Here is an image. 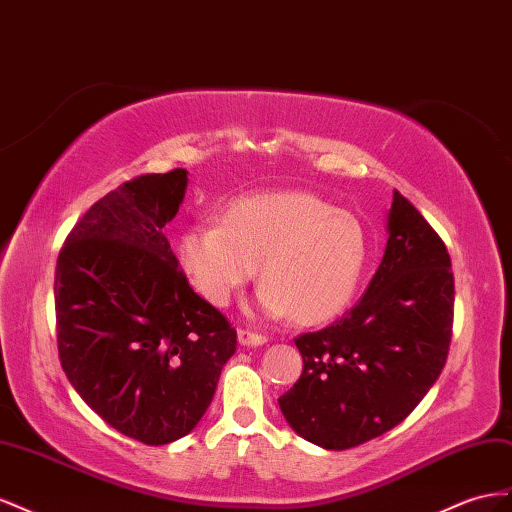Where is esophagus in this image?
I'll return each mask as SVG.
<instances>
[{
    "instance_id": "1",
    "label": "esophagus",
    "mask_w": 512,
    "mask_h": 512,
    "mask_svg": "<svg viewBox=\"0 0 512 512\" xmlns=\"http://www.w3.org/2000/svg\"><path fill=\"white\" fill-rule=\"evenodd\" d=\"M238 343L246 345V347H259V345H266L268 339L264 337V334H257V332L242 328V330H238Z\"/></svg>"
}]
</instances>
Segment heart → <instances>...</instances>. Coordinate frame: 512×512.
<instances>
[{
  "label": "heart",
  "mask_w": 512,
  "mask_h": 512,
  "mask_svg": "<svg viewBox=\"0 0 512 512\" xmlns=\"http://www.w3.org/2000/svg\"><path fill=\"white\" fill-rule=\"evenodd\" d=\"M180 266L199 294L225 306L238 289L261 283L257 309L319 326L354 302L371 259L358 216L306 191H268L229 201L221 223H197L175 242Z\"/></svg>",
  "instance_id": "1"
}]
</instances>
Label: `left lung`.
I'll return each mask as SVG.
<instances>
[{
    "label": "left lung",
    "mask_w": 512,
    "mask_h": 512,
    "mask_svg": "<svg viewBox=\"0 0 512 512\" xmlns=\"http://www.w3.org/2000/svg\"><path fill=\"white\" fill-rule=\"evenodd\" d=\"M367 294L332 326L302 334L304 369L279 407L306 442L345 450L397 427L440 377L455 281L444 242L401 193Z\"/></svg>",
    "instance_id": "left-lung-1"
}]
</instances>
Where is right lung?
<instances>
[{"label":"right lung","instance_id":"right-lung-1","mask_svg":"<svg viewBox=\"0 0 512 512\" xmlns=\"http://www.w3.org/2000/svg\"><path fill=\"white\" fill-rule=\"evenodd\" d=\"M188 171L150 173L96 201L55 268L68 382L120 433L163 446L191 433L236 352V330L188 285L165 238Z\"/></svg>","mask_w":512,"mask_h":512}]
</instances>
